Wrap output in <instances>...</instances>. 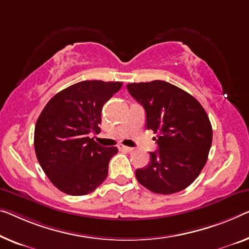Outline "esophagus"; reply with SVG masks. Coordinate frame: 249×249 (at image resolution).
I'll return each instance as SVG.
<instances>
[{
    "label": "esophagus",
    "instance_id": "obj_1",
    "mask_svg": "<svg viewBox=\"0 0 249 249\" xmlns=\"http://www.w3.org/2000/svg\"><path fill=\"white\" fill-rule=\"evenodd\" d=\"M118 147H120V150L125 151V152H132L133 150H134L133 147H128V146H125V145H120Z\"/></svg>",
    "mask_w": 249,
    "mask_h": 249
}]
</instances>
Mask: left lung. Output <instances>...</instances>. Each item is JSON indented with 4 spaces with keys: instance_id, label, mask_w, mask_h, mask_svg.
Masks as SVG:
<instances>
[{
    "instance_id": "1",
    "label": "left lung",
    "mask_w": 249,
    "mask_h": 249,
    "mask_svg": "<svg viewBox=\"0 0 249 249\" xmlns=\"http://www.w3.org/2000/svg\"><path fill=\"white\" fill-rule=\"evenodd\" d=\"M127 90L145 109L146 128L158 133V150L135 171L137 181L154 194L183 190L201 172L213 143L206 110L194 96L166 81L128 84Z\"/></svg>"
}]
</instances>
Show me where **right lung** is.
Listing matches in <instances>:
<instances>
[{
  "mask_svg": "<svg viewBox=\"0 0 249 249\" xmlns=\"http://www.w3.org/2000/svg\"><path fill=\"white\" fill-rule=\"evenodd\" d=\"M120 81L85 80L59 91L40 114L35 128V150L44 173L55 188L85 196L108 174L117 147H104L89 134L101 132L102 109L120 90Z\"/></svg>",
  "mask_w": 249,
  "mask_h": 249,
  "instance_id": "obj_1",
  "label": "right lung"
}]
</instances>
